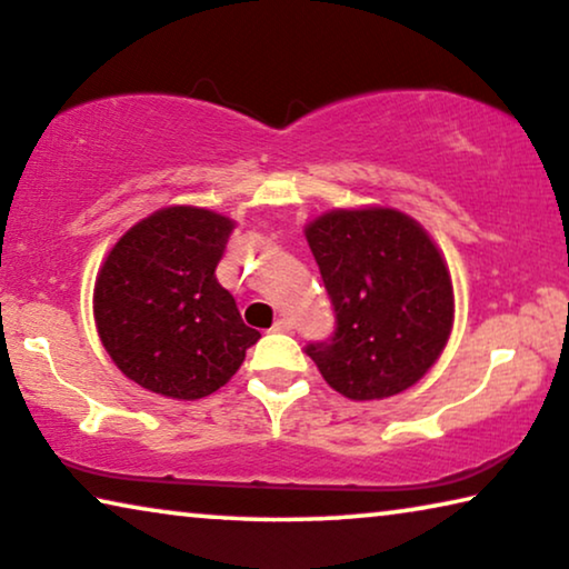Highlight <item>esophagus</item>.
Returning <instances> with one entry per match:
<instances>
[{"instance_id":"obj_1","label":"esophagus","mask_w":569,"mask_h":569,"mask_svg":"<svg viewBox=\"0 0 569 569\" xmlns=\"http://www.w3.org/2000/svg\"><path fill=\"white\" fill-rule=\"evenodd\" d=\"M293 325L288 322V319H278V322L273 325V332H291Z\"/></svg>"}]
</instances>
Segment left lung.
<instances>
[{
	"mask_svg": "<svg viewBox=\"0 0 569 569\" xmlns=\"http://www.w3.org/2000/svg\"><path fill=\"white\" fill-rule=\"evenodd\" d=\"M338 327L307 353L342 397L368 402L410 389L441 358L453 327L443 252L389 206L332 208L303 227Z\"/></svg>",
	"mask_w": 569,
	"mask_h": 569,
	"instance_id": "left-lung-1",
	"label": "left lung"
}]
</instances>
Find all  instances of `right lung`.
<instances>
[{
    "instance_id": "right-lung-1",
    "label": "right lung",
    "mask_w": 569,
    "mask_h": 569,
    "mask_svg": "<svg viewBox=\"0 0 569 569\" xmlns=\"http://www.w3.org/2000/svg\"><path fill=\"white\" fill-rule=\"evenodd\" d=\"M234 219L201 206H167L136 221L94 278L102 348L121 373L170 399H201L239 371L260 340L216 281Z\"/></svg>"
}]
</instances>
